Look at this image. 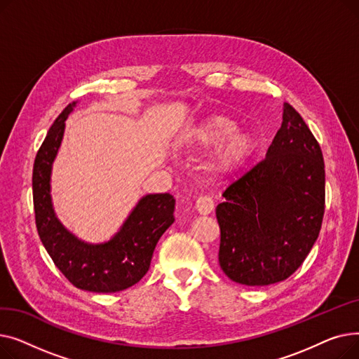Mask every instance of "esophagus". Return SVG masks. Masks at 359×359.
Returning a JSON list of instances; mask_svg holds the SVG:
<instances>
[{"label": "esophagus", "instance_id": "obj_1", "mask_svg": "<svg viewBox=\"0 0 359 359\" xmlns=\"http://www.w3.org/2000/svg\"><path fill=\"white\" fill-rule=\"evenodd\" d=\"M195 208L201 215H208L214 211V201L210 196H199L196 199Z\"/></svg>", "mask_w": 359, "mask_h": 359}]
</instances>
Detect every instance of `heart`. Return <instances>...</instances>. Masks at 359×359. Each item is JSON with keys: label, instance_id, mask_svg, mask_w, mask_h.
I'll list each match as a JSON object with an SVG mask.
<instances>
[{"label": "heart", "instance_id": "obj_1", "mask_svg": "<svg viewBox=\"0 0 359 359\" xmlns=\"http://www.w3.org/2000/svg\"><path fill=\"white\" fill-rule=\"evenodd\" d=\"M238 125L230 116L212 113L192 123L180 135V147L192 154H202L218 148L211 172L215 176H230L246 165L257 149V141L252 132L237 130Z\"/></svg>", "mask_w": 359, "mask_h": 359}]
</instances>
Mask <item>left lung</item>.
Returning <instances> with one entry per match:
<instances>
[{"label":"left lung","mask_w":359,"mask_h":359,"mask_svg":"<svg viewBox=\"0 0 359 359\" xmlns=\"http://www.w3.org/2000/svg\"><path fill=\"white\" fill-rule=\"evenodd\" d=\"M215 214L222 272L241 285L285 280L316 243L325 214V161L288 103L266 158L222 194Z\"/></svg>","instance_id":"8db88e82"}]
</instances>
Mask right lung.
<instances>
[{
	"label": "right lung",
	"mask_w": 359,
	"mask_h": 359,
	"mask_svg": "<svg viewBox=\"0 0 359 359\" xmlns=\"http://www.w3.org/2000/svg\"><path fill=\"white\" fill-rule=\"evenodd\" d=\"M77 106L69 103L56 118L36 154L33 203L36 227L43 246L74 287L91 292L123 291L148 272L157 241L175 222V198L170 194L142 196L121 229L103 243H88L58 219L50 195L53 161L62 144L65 121Z\"/></svg>",
	"instance_id": "add662e5"
}]
</instances>
